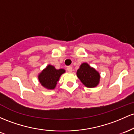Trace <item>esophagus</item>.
<instances>
[{
    "mask_svg": "<svg viewBox=\"0 0 134 134\" xmlns=\"http://www.w3.org/2000/svg\"><path fill=\"white\" fill-rule=\"evenodd\" d=\"M67 70L69 72H72V71H73V68H72L71 66H68L67 68Z\"/></svg>",
    "mask_w": 134,
    "mask_h": 134,
    "instance_id": "1",
    "label": "esophagus"
}]
</instances>
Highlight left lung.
Wrapping results in <instances>:
<instances>
[{
    "instance_id": "8db88e82",
    "label": "left lung",
    "mask_w": 134,
    "mask_h": 134,
    "mask_svg": "<svg viewBox=\"0 0 134 134\" xmlns=\"http://www.w3.org/2000/svg\"><path fill=\"white\" fill-rule=\"evenodd\" d=\"M76 75L82 83L88 88L95 87L99 83V73L87 63L81 64L76 72Z\"/></svg>"
}]
</instances>
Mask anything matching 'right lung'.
Returning a JSON list of instances; mask_svg holds the SVG:
<instances>
[{"label":"right lung","instance_id":"1","mask_svg":"<svg viewBox=\"0 0 134 134\" xmlns=\"http://www.w3.org/2000/svg\"><path fill=\"white\" fill-rule=\"evenodd\" d=\"M65 73L64 69L57 70L54 66L49 64L38 75V80L43 87L47 89H54L61 75Z\"/></svg>","mask_w":134,"mask_h":134}]
</instances>
